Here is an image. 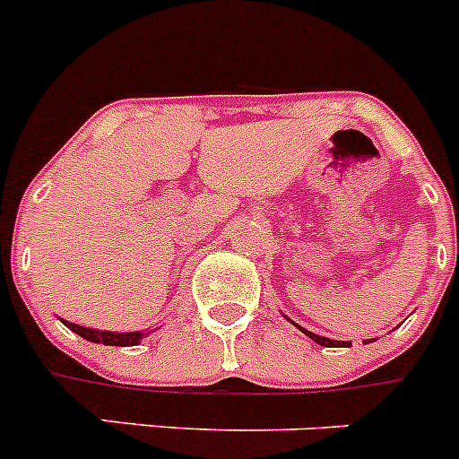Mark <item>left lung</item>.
Listing matches in <instances>:
<instances>
[{
    "label": "left lung",
    "instance_id": "obj_1",
    "mask_svg": "<svg viewBox=\"0 0 459 459\" xmlns=\"http://www.w3.org/2000/svg\"><path fill=\"white\" fill-rule=\"evenodd\" d=\"M299 328H301V326H299ZM301 331L306 333V335L310 337V340H315L316 344H321V346H333V349H340V346H351V342H335V340H328V337L315 335V333L306 331V328H301ZM367 344H369V342H367Z\"/></svg>",
    "mask_w": 459,
    "mask_h": 459
}]
</instances>
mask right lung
Returning a JSON list of instances; mask_svg holds the SVG:
<instances>
[{"mask_svg": "<svg viewBox=\"0 0 459 459\" xmlns=\"http://www.w3.org/2000/svg\"><path fill=\"white\" fill-rule=\"evenodd\" d=\"M70 331H74L76 335H81L83 340L94 342V344H106V346H135L140 344L143 337H147L144 333H110V331H94V328H83V326H76L72 321L63 319Z\"/></svg>", "mask_w": 459, "mask_h": 459, "instance_id": "1", "label": "right lung"}]
</instances>
